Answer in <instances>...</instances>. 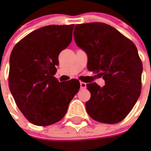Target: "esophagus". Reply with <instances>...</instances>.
Returning <instances> with one entry per match:
<instances>
[{"mask_svg":"<svg viewBox=\"0 0 151 151\" xmlns=\"http://www.w3.org/2000/svg\"><path fill=\"white\" fill-rule=\"evenodd\" d=\"M80 87H81V88H86V83L80 82Z\"/></svg>","mask_w":151,"mask_h":151,"instance_id":"esophagus-1","label":"esophagus"}]
</instances>
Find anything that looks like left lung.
<instances>
[{"label": "left lung", "instance_id": "1", "mask_svg": "<svg viewBox=\"0 0 151 151\" xmlns=\"http://www.w3.org/2000/svg\"><path fill=\"white\" fill-rule=\"evenodd\" d=\"M77 46L88 55V68L105 81L104 87L88 84L91 98L85 104L93 119L119 122L130 113L141 94L142 63L137 47L115 28L102 22L76 25Z\"/></svg>", "mask_w": 151, "mask_h": 151}]
</instances>
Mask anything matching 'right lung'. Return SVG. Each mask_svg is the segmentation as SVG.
<instances>
[{"instance_id":"add662e5","label":"right lung","mask_w":151,"mask_h":151,"mask_svg":"<svg viewBox=\"0 0 151 151\" xmlns=\"http://www.w3.org/2000/svg\"><path fill=\"white\" fill-rule=\"evenodd\" d=\"M73 27L40 28L19 41L11 52L9 88L19 110L35 125L62 119L80 88L78 80L60 82L54 76L60 53L71 43Z\"/></svg>"}]
</instances>
